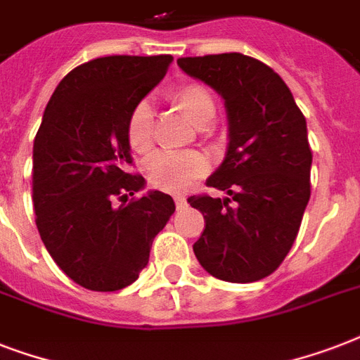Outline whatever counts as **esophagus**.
Segmentation results:
<instances>
[{
	"label": "esophagus",
	"instance_id": "34e87169",
	"mask_svg": "<svg viewBox=\"0 0 360 360\" xmlns=\"http://www.w3.org/2000/svg\"><path fill=\"white\" fill-rule=\"evenodd\" d=\"M175 207L177 209H183L186 205V200H185V196H181V194H175Z\"/></svg>",
	"mask_w": 360,
	"mask_h": 360
}]
</instances>
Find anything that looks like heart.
Instances as JSON below:
<instances>
[{
	"mask_svg": "<svg viewBox=\"0 0 360 360\" xmlns=\"http://www.w3.org/2000/svg\"><path fill=\"white\" fill-rule=\"evenodd\" d=\"M172 101L196 129H205L214 114L213 95L202 84H183L172 91ZM127 141L134 153H147L153 147V108L149 103H138L127 120ZM207 172V160L202 153H157L146 162L147 181L166 192H183Z\"/></svg>",
	"mask_w": 360,
	"mask_h": 360,
	"instance_id": "1",
	"label": "heart"
}]
</instances>
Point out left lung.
<instances>
[{"mask_svg":"<svg viewBox=\"0 0 360 360\" xmlns=\"http://www.w3.org/2000/svg\"><path fill=\"white\" fill-rule=\"evenodd\" d=\"M177 65L219 93L228 114L226 157L207 179L228 196L188 198L205 219L194 254L214 278H265L288 256L310 200L307 120L285 82L257 59L231 52Z\"/></svg>","mask_w":360,"mask_h":360,"instance_id":"left-lung-1","label":"left lung"}]
</instances>
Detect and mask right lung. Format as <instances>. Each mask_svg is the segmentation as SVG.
Returning <instances> with one entry per match:
<instances>
[{
  "instance_id": "1",
  "label": "right lung",
  "mask_w": 360,
  "mask_h": 360,
  "mask_svg": "<svg viewBox=\"0 0 360 360\" xmlns=\"http://www.w3.org/2000/svg\"><path fill=\"white\" fill-rule=\"evenodd\" d=\"M172 56H108L59 82L33 141L37 228L52 259L91 291H117L138 280L153 239L168 224L169 194L146 188L132 162L127 120L162 80Z\"/></svg>"
}]
</instances>
